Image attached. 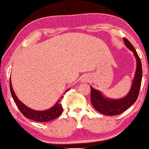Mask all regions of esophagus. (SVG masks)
I'll return each mask as SVG.
<instances>
[{"label":"esophagus","mask_w":149,"mask_h":149,"mask_svg":"<svg viewBox=\"0 0 149 149\" xmlns=\"http://www.w3.org/2000/svg\"><path fill=\"white\" fill-rule=\"evenodd\" d=\"M87 79L86 78H85V77H84V78H82V79H81V81H83V82H86V81H87Z\"/></svg>","instance_id":"34e87169"}]
</instances>
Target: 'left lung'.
Segmentation results:
<instances>
[{
    "label": "left lung",
    "instance_id": "left-lung-1",
    "mask_svg": "<svg viewBox=\"0 0 149 149\" xmlns=\"http://www.w3.org/2000/svg\"><path fill=\"white\" fill-rule=\"evenodd\" d=\"M123 40L127 47L133 51L137 61L134 79L128 94L124 98L120 99H110L105 98L100 91L95 90L92 87H90L91 89L90 99L92 105L98 112L106 116H116L124 112L125 110L130 107L136 101L140 92L142 77V68L140 59L131 42L126 38H123Z\"/></svg>",
    "mask_w": 149,
    "mask_h": 149
}]
</instances>
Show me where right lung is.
Listing matches in <instances>:
<instances>
[{
  "mask_svg": "<svg viewBox=\"0 0 149 149\" xmlns=\"http://www.w3.org/2000/svg\"><path fill=\"white\" fill-rule=\"evenodd\" d=\"M9 87H10V91L11 96H12L13 99L14 100L15 103L18 106L19 110L20 112L25 117L29 119L33 120L37 122H49L57 118L61 114L63 111V108L61 106V101L63 99V96H61V98L57 100V102L55 104L53 107H52L51 109L44 111H37L31 109L26 107L24 105L20 100L18 99L16 95H15L14 91H13L12 85H11V79H9ZM69 90H67L65 92H68ZM65 94V93H64Z\"/></svg>",
  "mask_w": 149,
  "mask_h": 149,
  "instance_id": "right-lung-1",
  "label": "right lung"
}]
</instances>
